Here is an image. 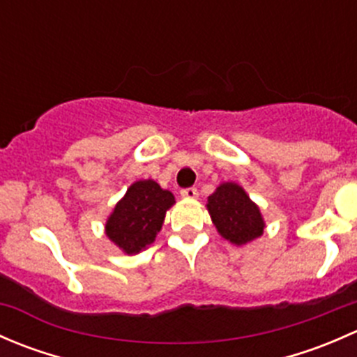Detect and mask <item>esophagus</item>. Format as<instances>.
Masks as SVG:
<instances>
[{"label":"esophagus","instance_id":"obj_1","mask_svg":"<svg viewBox=\"0 0 357 357\" xmlns=\"http://www.w3.org/2000/svg\"><path fill=\"white\" fill-rule=\"evenodd\" d=\"M181 197L183 199L195 200L197 197H199V192H197V188H185V190H181Z\"/></svg>","mask_w":357,"mask_h":357}]
</instances>
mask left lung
Segmentation results:
<instances>
[{
  "mask_svg": "<svg viewBox=\"0 0 357 357\" xmlns=\"http://www.w3.org/2000/svg\"><path fill=\"white\" fill-rule=\"evenodd\" d=\"M207 211L219 235L233 245H247L264 233L261 208L235 181H225L215 188L207 199Z\"/></svg>",
  "mask_w": 357,
  "mask_h": 357,
  "instance_id": "left-lung-1",
  "label": "left lung"
}]
</instances>
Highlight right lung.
<instances>
[{
	"instance_id": "1",
	"label": "right lung",
	"mask_w": 357,
	"mask_h": 357,
	"mask_svg": "<svg viewBox=\"0 0 357 357\" xmlns=\"http://www.w3.org/2000/svg\"><path fill=\"white\" fill-rule=\"evenodd\" d=\"M174 204V195L153 179L135 181L107 218V238L124 254H139L155 242L165 212Z\"/></svg>"
}]
</instances>
